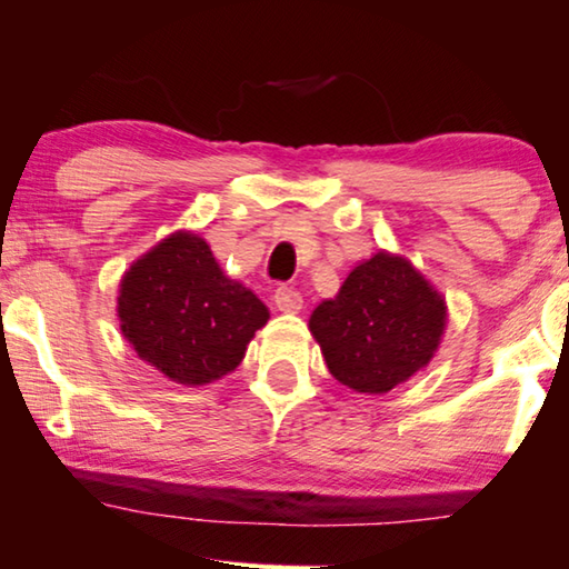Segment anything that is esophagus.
I'll return each mask as SVG.
<instances>
[{
    "label": "esophagus",
    "mask_w": 569,
    "mask_h": 569,
    "mask_svg": "<svg viewBox=\"0 0 569 569\" xmlns=\"http://www.w3.org/2000/svg\"><path fill=\"white\" fill-rule=\"evenodd\" d=\"M274 305L279 312L297 315L302 310V295L292 290V287H279V290L274 292Z\"/></svg>",
    "instance_id": "obj_1"
}]
</instances>
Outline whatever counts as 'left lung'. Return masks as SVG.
Wrapping results in <instances>:
<instances>
[{
    "label": "left lung",
    "mask_w": 569,
    "mask_h": 569,
    "mask_svg": "<svg viewBox=\"0 0 569 569\" xmlns=\"http://www.w3.org/2000/svg\"><path fill=\"white\" fill-rule=\"evenodd\" d=\"M449 320L443 295L408 262L380 249L310 315V332L335 380L383 396L423 370Z\"/></svg>",
    "instance_id": "obj_1"
}]
</instances>
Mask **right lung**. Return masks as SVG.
<instances>
[{"mask_svg": "<svg viewBox=\"0 0 569 569\" xmlns=\"http://www.w3.org/2000/svg\"><path fill=\"white\" fill-rule=\"evenodd\" d=\"M120 332L138 358L181 386L229 376L269 320L267 305L223 274L207 239L173 231L118 287Z\"/></svg>", "mask_w": 569, "mask_h": 569, "instance_id": "1", "label": "right lung"}]
</instances>
